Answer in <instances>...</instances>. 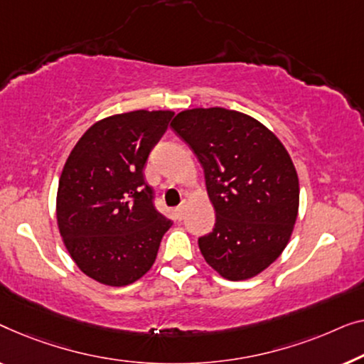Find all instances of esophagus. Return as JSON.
Listing matches in <instances>:
<instances>
[{
	"instance_id": "1",
	"label": "esophagus",
	"mask_w": 364,
	"mask_h": 364,
	"mask_svg": "<svg viewBox=\"0 0 364 364\" xmlns=\"http://www.w3.org/2000/svg\"><path fill=\"white\" fill-rule=\"evenodd\" d=\"M186 208H188V201H186V199H183V201H181V204H180V206H178L176 208V214H178V218H183L184 216V211H186Z\"/></svg>"
}]
</instances>
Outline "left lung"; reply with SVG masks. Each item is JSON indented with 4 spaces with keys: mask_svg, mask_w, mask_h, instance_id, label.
Listing matches in <instances>:
<instances>
[{
    "mask_svg": "<svg viewBox=\"0 0 364 364\" xmlns=\"http://www.w3.org/2000/svg\"><path fill=\"white\" fill-rule=\"evenodd\" d=\"M173 130L198 156L216 223L198 239L228 280L267 269L289 242L299 213V176L285 146L252 117L213 107L180 112Z\"/></svg>",
    "mask_w": 364,
    "mask_h": 364,
    "instance_id": "obj_1",
    "label": "left lung"
}]
</instances>
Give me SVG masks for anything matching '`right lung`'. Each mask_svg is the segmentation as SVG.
Returning a JSON list of instances; mask_svg holds the SVG:
<instances>
[{"instance_id":"right-lung-1","label":"right lung","mask_w":364,"mask_h":364,"mask_svg":"<svg viewBox=\"0 0 364 364\" xmlns=\"http://www.w3.org/2000/svg\"><path fill=\"white\" fill-rule=\"evenodd\" d=\"M170 110L107 117L80 136L58 189V224L77 267L97 282L124 287L155 262L171 221L156 211L143 168L165 135Z\"/></svg>"}]
</instances>
